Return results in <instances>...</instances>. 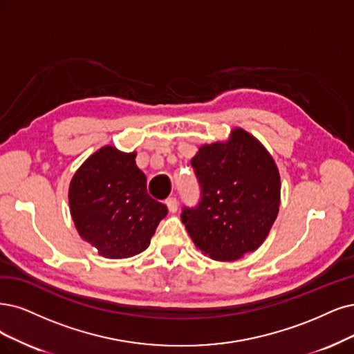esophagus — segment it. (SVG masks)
I'll use <instances>...</instances> for the list:
<instances>
[{"instance_id": "esophagus-1", "label": "esophagus", "mask_w": 354, "mask_h": 354, "mask_svg": "<svg viewBox=\"0 0 354 354\" xmlns=\"http://www.w3.org/2000/svg\"><path fill=\"white\" fill-rule=\"evenodd\" d=\"M166 204H167V208L170 213H176L178 212V207H179V203H178V198L176 197H169L166 200Z\"/></svg>"}]
</instances>
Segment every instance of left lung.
Returning <instances> with one entry per match:
<instances>
[{
  "label": "left lung",
  "mask_w": 354,
  "mask_h": 354,
  "mask_svg": "<svg viewBox=\"0 0 354 354\" xmlns=\"http://www.w3.org/2000/svg\"><path fill=\"white\" fill-rule=\"evenodd\" d=\"M200 201L182 208V223L198 250L217 261L252 252L279 213L280 175L272 157L246 131L205 144L192 157Z\"/></svg>",
  "instance_id": "1"
}]
</instances>
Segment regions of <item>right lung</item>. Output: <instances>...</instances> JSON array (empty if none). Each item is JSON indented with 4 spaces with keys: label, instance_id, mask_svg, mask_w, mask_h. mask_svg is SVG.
Listing matches in <instances>:
<instances>
[{
    "label": "right lung",
    "instance_id": "obj_1",
    "mask_svg": "<svg viewBox=\"0 0 354 354\" xmlns=\"http://www.w3.org/2000/svg\"><path fill=\"white\" fill-rule=\"evenodd\" d=\"M70 208L80 236L106 258H128L150 245L167 214L163 203L147 192V178L136 153L106 146L91 154L73 176Z\"/></svg>",
    "mask_w": 354,
    "mask_h": 354
}]
</instances>
